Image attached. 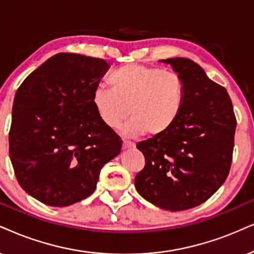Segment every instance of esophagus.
Wrapping results in <instances>:
<instances>
[{
  "instance_id": "obj_1",
  "label": "esophagus",
  "mask_w": 254,
  "mask_h": 254,
  "mask_svg": "<svg viewBox=\"0 0 254 254\" xmlns=\"http://www.w3.org/2000/svg\"><path fill=\"white\" fill-rule=\"evenodd\" d=\"M122 147H123V150H130V149H133L134 144L131 143V142H127V140H124L123 144H122Z\"/></svg>"
}]
</instances>
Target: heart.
<instances>
[{"label":"heart","instance_id":"heart-1","mask_svg":"<svg viewBox=\"0 0 254 254\" xmlns=\"http://www.w3.org/2000/svg\"><path fill=\"white\" fill-rule=\"evenodd\" d=\"M110 90L98 88L92 105L105 127L117 129L127 117L125 136L165 133L181 116L185 84L177 72L157 66L127 64L109 76Z\"/></svg>","mask_w":254,"mask_h":254}]
</instances>
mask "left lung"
Here are the masks:
<instances>
[{
	"label": "left lung",
	"instance_id": "8db88e82",
	"mask_svg": "<svg viewBox=\"0 0 254 254\" xmlns=\"http://www.w3.org/2000/svg\"><path fill=\"white\" fill-rule=\"evenodd\" d=\"M182 76V114L165 133L137 144L145 166L134 178L138 193L169 211L198 206L229 175L237 121L226 89L208 78L192 60H160Z\"/></svg>",
	"mask_w": 254,
	"mask_h": 254
}]
</instances>
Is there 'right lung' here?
<instances>
[{
    "mask_svg": "<svg viewBox=\"0 0 254 254\" xmlns=\"http://www.w3.org/2000/svg\"><path fill=\"white\" fill-rule=\"evenodd\" d=\"M110 68L104 60L60 53L15 94L9 156L21 188L49 206H69L95 191L99 172L122 140L99 120L95 90Z\"/></svg>",
    "mask_w": 254,
    "mask_h": 254,
    "instance_id": "add662e5",
    "label": "right lung"
}]
</instances>
